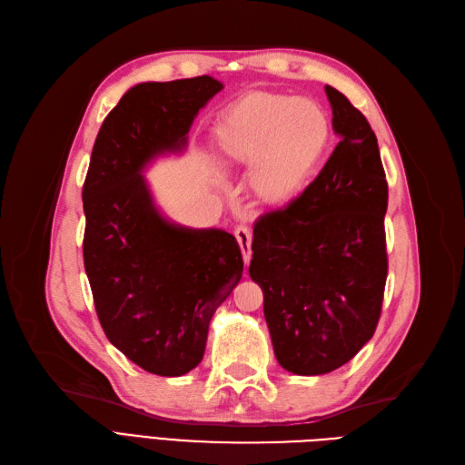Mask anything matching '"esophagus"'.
<instances>
[{"label":"esophagus","instance_id":"1","mask_svg":"<svg viewBox=\"0 0 465 465\" xmlns=\"http://www.w3.org/2000/svg\"><path fill=\"white\" fill-rule=\"evenodd\" d=\"M234 236H236L238 244H241L244 263H250V260H252V231L248 227H244V224H241V227L234 231Z\"/></svg>","mask_w":465,"mask_h":465}]
</instances>
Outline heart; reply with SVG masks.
<instances>
[{
    "instance_id": "1",
    "label": "heart",
    "mask_w": 465,
    "mask_h": 465,
    "mask_svg": "<svg viewBox=\"0 0 465 465\" xmlns=\"http://www.w3.org/2000/svg\"><path fill=\"white\" fill-rule=\"evenodd\" d=\"M333 143L330 112L312 98L252 91L213 128L217 161L250 168L248 188L260 205L281 209L311 188Z\"/></svg>"
}]
</instances>
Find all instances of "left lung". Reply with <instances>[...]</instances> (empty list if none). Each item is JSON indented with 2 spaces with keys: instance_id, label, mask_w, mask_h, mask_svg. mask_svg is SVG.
<instances>
[{
  "instance_id": "obj_1",
  "label": "left lung",
  "mask_w": 465,
  "mask_h": 465,
  "mask_svg": "<svg viewBox=\"0 0 465 465\" xmlns=\"http://www.w3.org/2000/svg\"><path fill=\"white\" fill-rule=\"evenodd\" d=\"M340 135L301 198L262 215L250 277L263 291L275 357L292 374L343 367L374 335L388 275V182L371 124L326 85Z\"/></svg>"
}]
</instances>
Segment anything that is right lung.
<instances>
[{"label":"right lung","mask_w":465,"mask_h":465,"mask_svg":"<svg viewBox=\"0 0 465 465\" xmlns=\"http://www.w3.org/2000/svg\"><path fill=\"white\" fill-rule=\"evenodd\" d=\"M221 89L209 75L132 87L104 118L83 184V260L98 320L151 374L198 367L209 322L242 277L236 238L166 221L143 178L159 154L186 149L193 118Z\"/></svg>","instance_id":"1"}]
</instances>
